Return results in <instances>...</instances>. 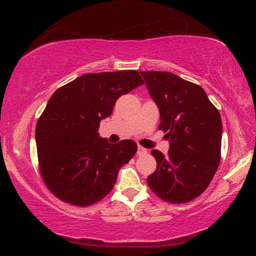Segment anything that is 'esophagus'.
<instances>
[{"label": "esophagus", "mask_w": 256, "mask_h": 256, "mask_svg": "<svg viewBox=\"0 0 256 256\" xmlns=\"http://www.w3.org/2000/svg\"><path fill=\"white\" fill-rule=\"evenodd\" d=\"M146 149L143 148V146H138V156H143V155H146Z\"/></svg>", "instance_id": "1"}]
</instances>
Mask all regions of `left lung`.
<instances>
[{
    "instance_id": "8db88e82",
    "label": "left lung",
    "mask_w": 256,
    "mask_h": 256,
    "mask_svg": "<svg viewBox=\"0 0 256 256\" xmlns=\"http://www.w3.org/2000/svg\"><path fill=\"white\" fill-rule=\"evenodd\" d=\"M140 72L160 110L158 129L170 140L166 156L152 150L157 168L146 182L162 200L188 202L208 188L219 166L222 135L219 110L199 85L170 72Z\"/></svg>"
}]
</instances>
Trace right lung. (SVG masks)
Here are the masks:
<instances>
[{
    "label": "right lung",
    "instance_id": "1",
    "mask_svg": "<svg viewBox=\"0 0 256 256\" xmlns=\"http://www.w3.org/2000/svg\"><path fill=\"white\" fill-rule=\"evenodd\" d=\"M143 82L135 70L88 73L52 94L37 122L36 143L40 174L56 197L85 208L112 191L138 144L132 140L110 144L98 129L118 98Z\"/></svg>",
    "mask_w": 256,
    "mask_h": 256
}]
</instances>
